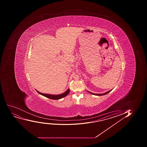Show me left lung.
<instances>
[{
  "mask_svg": "<svg viewBox=\"0 0 147 147\" xmlns=\"http://www.w3.org/2000/svg\"><path fill=\"white\" fill-rule=\"evenodd\" d=\"M112 90H109V91H108V92H105L104 93H102V94H95V93H93L92 92H89V91H88V92L90 93V94H92L95 95H97V96H102V95H106L107 94V93H109V92H110Z\"/></svg>",
  "mask_w": 147,
  "mask_h": 147,
  "instance_id": "8db88e82",
  "label": "left lung"
}]
</instances>
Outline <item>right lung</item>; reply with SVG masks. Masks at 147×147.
I'll return each mask as SVG.
<instances>
[{
	"label": "right lung",
	"instance_id": "add662e5",
	"mask_svg": "<svg viewBox=\"0 0 147 147\" xmlns=\"http://www.w3.org/2000/svg\"><path fill=\"white\" fill-rule=\"evenodd\" d=\"M36 90L37 92L38 93H39L40 94L42 95L45 96V97L48 98H49V99H52V100H59V99H61V98L65 97L67 96V95H68L70 91L69 89H68L65 92L62 93L61 94L53 95L41 93L40 92H38V90Z\"/></svg>",
	"mask_w": 147,
	"mask_h": 147
}]
</instances>
